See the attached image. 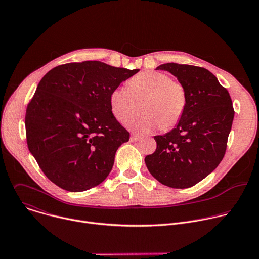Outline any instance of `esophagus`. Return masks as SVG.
Segmentation results:
<instances>
[{"instance_id": "obj_1", "label": "esophagus", "mask_w": 259, "mask_h": 259, "mask_svg": "<svg viewBox=\"0 0 259 259\" xmlns=\"http://www.w3.org/2000/svg\"><path fill=\"white\" fill-rule=\"evenodd\" d=\"M130 139H131V141H137L138 139H140V136H138L136 134H131Z\"/></svg>"}]
</instances>
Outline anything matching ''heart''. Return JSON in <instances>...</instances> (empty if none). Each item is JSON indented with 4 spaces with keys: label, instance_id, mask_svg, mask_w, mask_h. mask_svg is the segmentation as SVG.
<instances>
[{
    "label": "heart",
    "instance_id": "1",
    "mask_svg": "<svg viewBox=\"0 0 259 259\" xmlns=\"http://www.w3.org/2000/svg\"><path fill=\"white\" fill-rule=\"evenodd\" d=\"M140 105L142 115L127 123L139 133L161 127L167 130L175 126L186 112L188 92L182 83L172 80L167 73L147 70L129 79L125 87H117L109 93V107L113 116L125 124L134 113V101Z\"/></svg>",
    "mask_w": 259,
    "mask_h": 259
}]
</instances>
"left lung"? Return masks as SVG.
Returning <instances> with one entry per match:
<instances>
[{"label":"left lung","mask_w":259,"mask_h":259,"mask_svg":"<svg viewBox=\"0 0 259 259\" xmlns=\"http://www.w3.org/2000/svg\"><path fill=\"white\" fill-rule=\"evenodd\" d=\"M188 92L186 112L177 126L155 136L157 149L144 159L150 173L164 186L191 188L224 159L235 110L229 91L204 67L164 63Z\"/></svg>","instance_id":"left-lung-1"}]
</instances>
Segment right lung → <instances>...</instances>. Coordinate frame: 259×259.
I'll return each mask as SVG.
<instances>
[{"mask_svg":"<svg viewBox=\"0 0 259 259\" xmlns=\"http://www.w3.org/2000/svg\"><path fill=\"white\" fill-rule=\"evenodd\" d=\"M138 70L88 60L58 65L40 81L26 108V141L56 186L84 192L112 171L130 133L110 112L109 93Z\"/></svg>","mask_w":259,"mask_h":259,"instance_id":"1","label":"right lung"}]
</instances>
